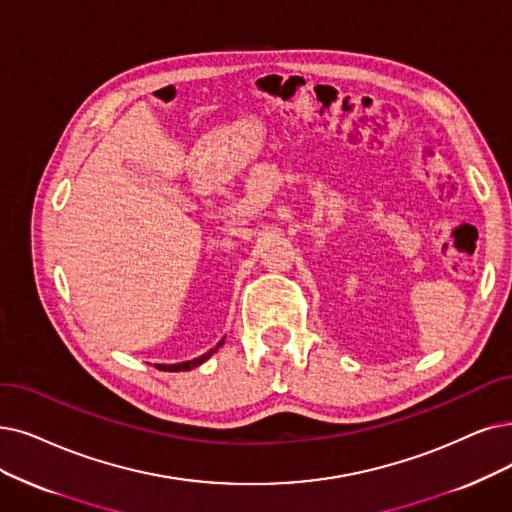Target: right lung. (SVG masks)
Segmentation results:
<instances>
[{"label": "right lung", "mask_w": 512, "mask_h": 512, "mask_svg": "<svg viewBox=\"0 0 512 512\" xmlns=\"http://www.w3.org/2000/svg\"><path fill=\"white\" fill-rule=\"evenodd\" d=\"M222 342H224V340H222ZM222 342L216 344V349H210L208 353H203L201 357H197V359H193V361H182V363H172V365H159V363H157V370H161V372H189V370H193V367L201 365L203 361H208V359L218 351V346H222Z\"/></svg>", "instance_id": "1"}]
</instances>
